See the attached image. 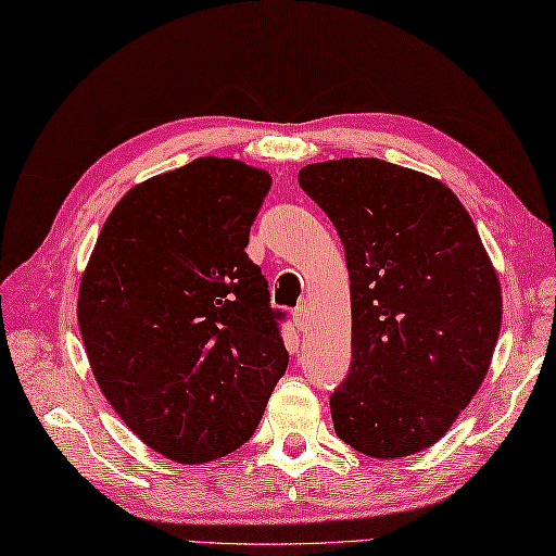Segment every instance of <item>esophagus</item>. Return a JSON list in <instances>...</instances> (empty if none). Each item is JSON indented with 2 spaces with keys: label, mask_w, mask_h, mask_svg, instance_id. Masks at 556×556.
I'll return each mask as SVG.
<instances>
[{
  "label": "esophagus",
  "mask_w": 556,
  "mask_h": 556,
  "mask_svg": "<svg viewBox=\"0 0 556 556\" xmlns=\"http://www.w3.org/2000/svg\"><path fill=\"white\" fill-rule=\"evenodd\" d=\"M292 321H295V327H298L300 331H305L307 324H309V312H307V307H298L295 312H292Z\"/></svg>",
  "instance_id": "obj_1"
}]
</instances>
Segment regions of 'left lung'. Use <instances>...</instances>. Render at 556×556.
Wrapping results in <instances>:
<instances>
[{"label":"left lung","instance_id":"1","mask_svg":"<svg viewBox=\"0 0 556 556\" xmlns=\"http://www.w3.org/2000/svg\"><path fill=\"white\" fill-rule=\"evenodd\" d=\"M351 278V372L331 394L337 435L380 459L450 431L494 355L504 300L472 217L433 176L375 156L302 166Z\"/></svg>","mask_w":556,"mask_h":556}]
</instances>
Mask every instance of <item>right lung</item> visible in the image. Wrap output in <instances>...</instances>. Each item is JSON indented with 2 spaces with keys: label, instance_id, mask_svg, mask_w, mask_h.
Masks as SVG:
<instances>
[{
  "label": "right lung",
  "instance_id": "right-lung-1",
  "mask_svg": "<svg viewBox=\"0 0 556 556\" xmlns=\"http://www.w3.org/2000/svg\"><path fill=\"white\" fill-rule=\"evenodd\" d=\"M270 174L198 156L132 186L79 282L84 351L103 396L179 465L242 447L288 368L266 278L247 256Z\"/></svg>",
  "mask_w": 556,
  "mask_h": 556
}]
</instances>
